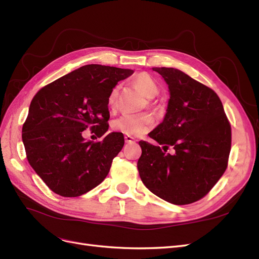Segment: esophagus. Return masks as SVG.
Segmentation results:
<instances>
[{
    "mask_svg": "<svg viewBox=\"0 0 259 259\" xmlns=\"http://www.w3.org/2000/svg\"><path fill=\"white\" fill-rule=\"evenodd\" d=\"M124 139H125V143H133L135 140L132 136H128V135H125Z\"/></svg>",
    "mask_w": 259,
    "mask_h": 259,
    "instance_id": "esophagus-1",
    "label": "esophagus"
}]
</instances>
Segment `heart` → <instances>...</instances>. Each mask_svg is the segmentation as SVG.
I'll list each match as a JSON object with an SVG mask.
<instances>
[{"label":"heart","instance_id":"b5f03b06","mask_svg":"<svg viewBox=\"0 0 259 259\" xmlns=\"http://www.w3.org/2000/svg\"><path fill=\"white\" fill-rule=\"evenodd\" d=\"M134 83L148 98H154L158 95L160 89L153 77L148 73H140L135 79ZM119 95V88H114L108 98L110 106H114ZM154 123L153 116L150 113H124L112 122L113 130L131 136H139L147 133L152 127Z\"/></svg>","mask_w":259,"mask_h":259}]
</instances>
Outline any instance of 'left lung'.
<instances>
[{
	"label": "left lung",
	"instance_id": "1",
	"mask_svg": "<svg viewBox=\"0 0 259 259\" xmlns=\"http://www.w3.org/2000/svg\"><path fill=\"white\" fill-rule=\"evenodd\" d=\"M152 70L168 85L169 99L162 123L149 134L159 145L139 142V176L159 198L190 204L206 195L225 173L231 127L213 90L178 69ZM169 146L173 154L167 152Z\"/></svg>",
	"mask_w": 259,
	"mask_h": 259
}]
</instances>
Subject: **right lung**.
<instances>
[{"instance_id":"add662e5","label":"right lung","mask_w":259,"mask_h":259,"mask_svg":"<svg viewBox=\"0 0 259 259\" xmlns=\"http://www.w3.org/2000/svg\"><path fill=\"white\" fill-rule=\"evenodd\" d=\"M131 69L86 65L38 91L22 126L28 162L52 191L72 198L89 192L108 175L124 146L122 133L86 142L83 131L98 137L108 131V98Z\"/></svg>"}]
</instances>
